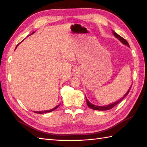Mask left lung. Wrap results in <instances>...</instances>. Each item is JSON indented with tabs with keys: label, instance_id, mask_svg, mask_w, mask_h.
<instances>
[{
	"label": "left lung",
	"instance_id": "obj_1",
	"mask_svg": "<svg viewBox=\"0 0 147 147\" xmlns=\"http://www.w3.org/2000/svg\"><path fill=\"white\" fill-rule=\"evenodd\" d=\"M112 33H113L115 37H116V38H117L118 40H119L120 41H121L122 43H123V44H124V45H127L128 47H129V43H127V42L126 41V40L125 39L123 38V37H121V36L119 35L117 33H116L115 32H114V31H112ZM131 86H132V85L131 86L130 88L129 89L128 91H127V92L126 93V95H124L123 98H121V99L119 100H118L117 102L114 103V104H110V105H108L107 106H97V105H93V104H92L91 103H90V102H89V101L88 100V99H87V98H86L87 105H88V107H89L90 108H91V109H93V110H96V111H107V110H109V109H111L112 108H113L114 107H115V105H117V104H119V103L121 102L122 101V100H123L124 97H125L126 96H127V94H128L129 92V91H130L131 88Z\"/></svg>",
	"mask_w": 147,
	"mask_h": 147
}]
</instances>
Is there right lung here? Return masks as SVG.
<instances>
[{
	"instance_id": "obj_1",
	"label": "right lung",
	"mask_w": 147,
	"mask_h": 147,
	"mask_svg": "<svg viewBox=\"0 0 147 147\" xmlns=\"http://www.w3.org/2000/svg\"><path fill=\"white\" fill-rule=\"evenodd\" d=\"M59 105H57V107H55V108H54V109H51V110H49V111H40V112H38V111H37V112H35V113H38V114H44V113H46V112H52V111H53L54 110H55V109H57L58 107H59Z\"/></svg>"
}]
</instances>
